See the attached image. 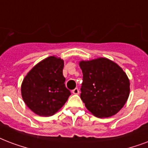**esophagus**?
Returning <instances> with one entry per match:
<instances>
[{
	"label": "esophagus",
	"instance_id": "obj_1",
	"mask_svg": "<svg viewBox=\"0 0 148 148\" xmlns=\"http://www.w3.org/2000/svg\"><path fill=\"white\" fill-rule=\"evenodd\" d=\"M72 92H73V94H74V95H78L79 94V89L78 88H74V90H73V91H72Z\"/></svg>",
	"mask_w": 148,
	"mask_h": 148
}]
</instances>
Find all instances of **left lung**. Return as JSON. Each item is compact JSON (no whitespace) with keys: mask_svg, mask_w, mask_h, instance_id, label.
<instances>
[{"mask_svg":"<svg viewBox=\"0 0 148 148\" xmlns=\"http://www.w3.org/2000/svg\"><path fill=\"white\" fill-rule=\"evenodd\" d=\"M81 99L92 114L106 118L116 114L130 94V81L116 63L106 58L81 61Z\"/></svg>","mask_w":148,"mask_h":148,"instance_id":"left-lung-1","label":"left lung"}]
</instances>
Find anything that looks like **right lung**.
I'll return each mask as SVG.
<instances>
[{"mask_svg": "<svg viewBox=\"0 0 148 148\" xmlns=\"http://www.w3.org/2000/svg\"><path fill=\"white\" fill-rule=\"evenodd\" d=\"M64 60L49 56L28 73L21 84V96L36 114L50 116L61 108L71 95L63 75Z\"/></svg>", "mask_w": 148, "mask_h": 148, "instance_id": "add662e5", "label": "right lung"}]
</instances>
